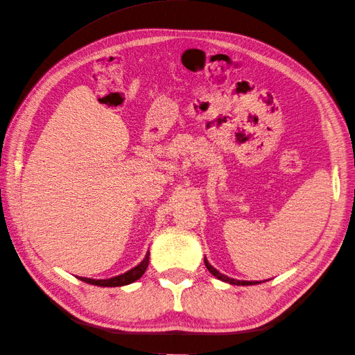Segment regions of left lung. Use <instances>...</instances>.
I'll return each instance as SVG.
<instances>
[{"mask_svg":"<svg viewBox=\"0 0 355 355\" xmlns=\"http://www.w3.org/2000/svg\"><path fill=\"white\" fill-rule=\"evenodd\" d=\"M204 263H206L207 270H209L214 277L219 278V280H222V282H225V283H230V284H234V286H252V284H257V283H259V282H240V280H234V278H230V277H227V275H223V274H220L218 270H214V268L207 262L206 257H204Z\"/></svg>","mask_w":355,"mask_h":355,"instance_id":"obj_1","label":"left lung"}]
</instances>
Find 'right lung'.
<instances>
[{"instance_id":"obj_1","label":"right lung","mask_w":355,"mask_h":355,"mask_svg":"<svg viewBox=\"0 0 355 355\" xmlns=\"http://www.w3.org/2000/svg\"><path fill=\"white\" fill-rule=\"evenodd\" d=\"M148 263H149V252L146 253L145 259L139 263L137 266H135L133 270L127 271L125 274H121V275H116V277H112V278H106V280H93V278H84V277H78L81 282L84 283H89V284H93V286H101V287H118V286H125V284H130L136 280H139L144 275V272L146 271L148 268Z\"/></svg>"}]
</instances>
